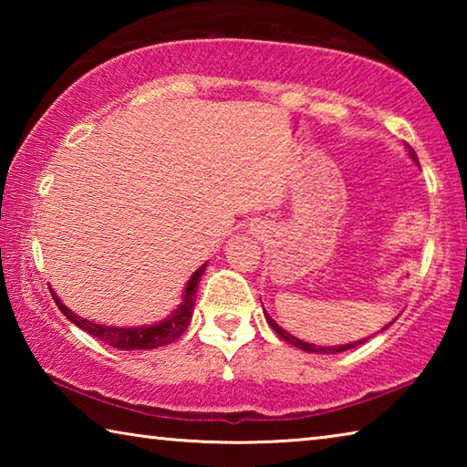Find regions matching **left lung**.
<instances>
[{"label":"left lung","mask_w":467,"mask_h":467,"mask_svg":"<svg viewBox=\"0 0 467 467\" xmlns=\"http://www.w3.org/2000/svg\"><path fill=\"white\" fill-rule=\"evenodd\" d=\"M408 148V154H410V158H412V161L418 164V156H416V152L410 146H406ZM418 167H420V164H418ZM264 315H265V321L270 323V327L275 331V334H278L284 342H288V344H292V346H296V348H300V350H305V352H311V354H336V352H344V350H350V348H357V346H360V344H365L367 342V337L365 339H358V342H350V344H342V346H315V344H311V342H305V339H298L296 336H292V334H288L286 329H282L278 323H275L270 315H267L265 311H264ZM393 323V321H391ZM391 323H387V326L383 327V329H387L391 326ZM381 329V331H383Z\"/></svg>","instance_id":"obj_1"}]
</instances>
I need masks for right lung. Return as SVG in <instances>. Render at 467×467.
Segmentation results:
<instances>
[{
  "label": "right lung",
  "mask_w": 467,
  "mask_h": 467,
  "mask_svg": "<svg viewBox=\"0 0 467 467\" xmlns=\"http://www.w3.org/2000/svg\"><path fill=\"white\" fill-rule=\"evenodd\" d=\"M208 267V262L202 264L197 270L192 274V278L185 284L183 290V298H181V305L172 311L167 319L152 323V326H140V327H115V326H102V323H94L80 317L74 311H69L66 305L61 303V298L55 295V290H51L53 300L57 303L59 311L66 315V317L84 329L86 334H90L94 337H99L100 342H105L113 348H119V350H152V348H161L167 346L171 342H175L183 331L189 327L193 317V306H195V292H197V284H200L202 275Z\"/></svg>",
  "instance_id": "right-lung-1"
}]
</instances>
